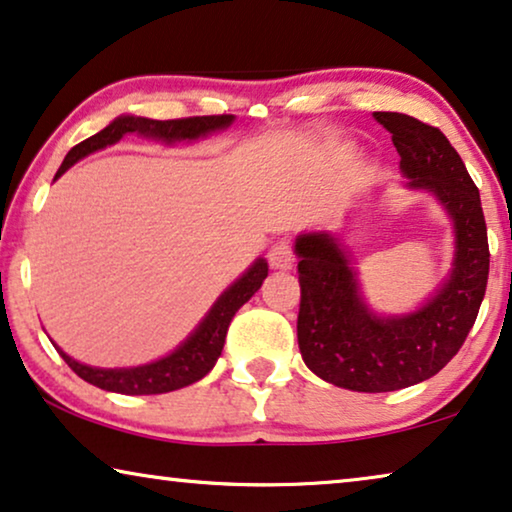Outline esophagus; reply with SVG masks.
<instances>
[{
  "instance_id": "34e87169",
  "label": "esophagus",
  "mask_w": 512,
  "mask_h": 512,
  "mask_svg": "<svg viewBox=\"0 0 512 512\" xmlns=\"http://www.w3.org/2000/svg\"><path fill=\"white\" fill-rule=\"evenodd\" d=\"M270 265L274 270H291L293 263H295V256H293V247L288 240H279L274 247L270 249Z\"/></svg>"
}]
</instances>
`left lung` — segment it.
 Listing matches in <instances>:
<instances>
[{
    "instance_id": "obj_1",
    "label": "left lung",
    "mask_w": 512,
    "mask_h": 512,
    "mask_svg": "<svg viewBox=\"0 0 512 512\" xmlns=\"http://www.w3.org/2000/svg\"><path fill=\"white\" fill-rule=\"evenodd\" d=\"M392 133L409 191L432 194L453 224V263L418 307L381 314L332 231L295 238L300 272L298 346L318 379L355 392H390L432 379L476 323L490 274L487 226L476 184L439 129L411 115L374 113Z\"/></svg>"
}]
</instances>
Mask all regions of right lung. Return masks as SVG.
Returning <instances> with one entry per match:
<instances>
[{
	"mask_svg": "<svg viewBox=\"0 0 512 512\" xmlns=\"http://www.w3.org/2000/svg\"><path fill=\"white\" fill-rule=\"evenodd\" d=\"M235 122V115H212V117H187V120H150L140 115H120L108 124L106 129L94 133L92 138L73 147L66 154L62 166H59L55 180H59L66 170L80 159L90 154L106 150V147L120 143L124 136L136 133L140 138L157 140L164 145L175 143H196V140L212 136L217 131H226ZM268 277V261L256 258L254 263L244 270L224 293L214 300V305L207 309V314L198 321L194 330L189 332L184 342L177 344L173 351L161 355V358L145 362V365L133 367H92L85 362H78L64 353L53 339V346L62 355L66 365L76 372L80 379L96 385V388L108 392H120V395H161V392L180 390L184 385L201 381L210 369L217 365L221 351H224L226 332L231 325L235 311L244 302L251 300L258 288L263 286V279Z\"/></svg>",
	"mask_w": 512,
	"mask_h": 512,
	"instance_id": "right-lung-1",
	"label": "right lung"
}]
</instances>
